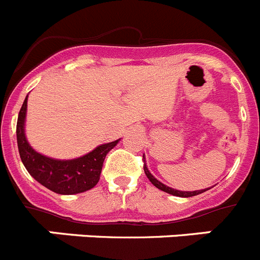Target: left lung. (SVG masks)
I'll return each instance as SVG.
<instances>
[{
  "label": "left lung",
  "instance_id": "1",
  "mask_svg": "<svg viewBox=\"0 0 260 260\" xmlns=\"http://www.w3.org/2000/svg\"><path fill=\"white\" fill-rule=\"evenodd\" d=\"M143 161H144V160H143ZM143 169H144V173H146L147 178L151 181V183H152L153 186H156L157 189H160V190H162V191L168 192V194L176 195V197H182V198H189V197H194V195L202 194V192L207 191V190H208V189H204V190H197V191H180V190H174V189H172V187H168V186H165L164 183H161L160 181L156 180L155 177H153L152 174L150 173V171L147 169L146 162L143 164Z\"/></svg>",
  "mask_w": 260,
  "mask_h": 260
}]
</instances>
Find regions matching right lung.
Wrapping results in <instances>:
<instances>
[{"instance_id":"obj_1","label":"right lung","mask_w":260,"mask_h":260,"mask_svg":"<svg viewBox=\"0 0 260 260\" xmlns=\"http://www.w3.org/2000/svg\"><path fill=\"white\" fill-rule=\"evenodd\" d=\"M27 98L19 110L17 122V142L20 158L28 173L38 182L57 194L71 195L92 189L100 180L103 162L118 141L102 144L92 152L74 160H54L32 150L24 135Z\"/></svg>"}]
</instances>
